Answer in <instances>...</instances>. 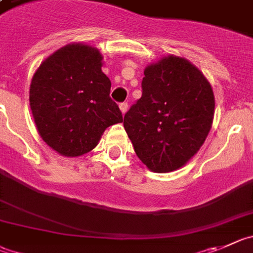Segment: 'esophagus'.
<instances>
[{
  "label": "esophagus",
  "mask_w": 253,
  "mask_h": 253,
  "mask_svg": "<svg viewBox=\"0 0 253 253\" xmlns=\"http://www.w3.org/2000/svg\"><path fill=\"white\" fill-rule=\"evenodd\" d=\"M120 110H121L122 115H125V113L127 112V110H128V103H127V102L120 103Z\"/></svg>",
  "instance_id": "34e87169"
}]
</instances>
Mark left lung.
I'll return each instance as SVG.
<instances>
[{
    "label": "left lung",
    "mask_w": 253,
    "mask_h": 253,
    "mask_svg": "<svg viewBox=\"0 0 253 253\" xmlns=\"http://www.w3.org/2000/svg\"><path fill=\"white\" fill-rule=\"evenodd\" d=\"M142 96L124 126L138 159L155 172H171L197 153L212 126L214 97L204 73L169 55L145 70Z\"/></svg>",
    "instance_id": "1"
}]
</instances>
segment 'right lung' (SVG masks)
Returning <instances> with one entry per match:
<instances>
[{"label":"right lung","instance_id":"1","mask_svg":"<svg viewBox=\"0 0 253 253\" xmlns=\"http://www.w3.org/2000/svg\"><path fill=\"white\" fill-rule=\"evenodd\" d=\"M93 47L72 43L41 63L30 87L39 133L63 156H81L97 146L107 127L124 121L110 97L111 81Z\"/></svg>","mask_w":253,"mask_h":253}]
</instances>
